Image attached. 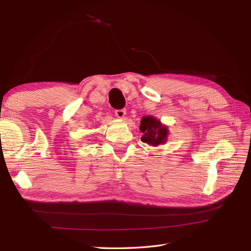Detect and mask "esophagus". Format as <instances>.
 <instances>
[{"instance_id":"esophagus-1","label":"esophagus","mask_w":251,"mask_h":251,"mask_svg":"<svg viewBox=\"0 0 251 251\" xmlns=\"http://www.w3.org/2000/svg\"><path fill=\"white\" fill-rule=\"evenodd\" d=\"M126 109H120V110H116L115 111L116 117H118L120 119H123L126 116Z\"/></svg>"}]
</instances>
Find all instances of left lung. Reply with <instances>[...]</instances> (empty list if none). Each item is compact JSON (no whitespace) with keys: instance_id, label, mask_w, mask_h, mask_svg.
<instances>
[{"instance_id":"8db88e82","label":"left lung","mask_w":251,"mask_h":251,"mask_svg":"<svg viewBox=\"0 0 251 251\" xmlns=\"http://www.w3.org/2000/svg\"><path fill=\"white\" fill-rule=\"evenodd\" d=\"M139 128L143 133L141 141L150 144V146H160L168 140V126L162 125L160 120L153 116H143L140 121Z\"/></svg>"}]
</instances>
